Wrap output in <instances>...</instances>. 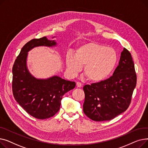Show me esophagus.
Listing matches in <instances>:
<instances>
[{
    "instance_id": "1",
    "label": "esophagus",
    "mask_w": 148,
    "mask_h": 148,
    "mask_svg": "<svg viewBox=\"0 0 148 148\" xmlns=\"http://www.w3.org/2000/svg\"><path fill=\"white\" fill-rule=\"evenodd\" d=\"M76 86H77V87H78V88H81L82 86V84L80 82H78L76 83Z\"/></svg>"
}]
</instances>
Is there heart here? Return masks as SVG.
<instances>
[{
  "label": "heart",
  "instance_id": "obj_1",
  "mask_svg": "<svg viewBox=\"0 0 148 148\" xmlns=\"http://www.w3.org/2000/svg\"><path fill=\"white\" fill-rule=\"evenodd\" d=\"M118 61V54L114 49L95 42L82 44L74 51V56L66 57L68 69L73 74L84 66V74L94 83L103 82L112 73Z\"/></svg>",
  "mask_w": 148,
  "mask_h": 148
}]
</instances>
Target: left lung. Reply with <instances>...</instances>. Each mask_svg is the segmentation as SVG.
<instances>
[{"mask_svg": "<svg viewBox=\"0 0 148 148\" xmlns=\"http://www.w3.org/2000/svg\"><path fill=\"white\" fill-rule=\"evenodd\" d=\"M136 83L134 62L131 53L124 48L112 76L84 86V114L94 121L113 119L128 108Z\"/></svg>", "mask_w": 148, "mask_h": 148, "instance_id": "obj_1", "label": "left lung"}]
</instances>
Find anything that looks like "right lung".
Returning a JSON list of instances; mask_svg holds the SVG:
<instances>
[{
  "instance_id": "add662e5",
  "label": "right lung",
  "mask_w": 148,
  "mask_h": 148,
  "mask_svg": "<svg viewBox=\"0 0 148 148\" xmlns=\"http://www.w3.org/2000/svg\"><path fill=\"white\" fill-rule=\"evenodd\" d=\"M46 36L27 42L21 50L12 67V89L15 99L27 113L38 119L50 118L60 109L63 95L75 86L70 82L54 76L47 80L34 78L26 67L27 52L35 47L55 45Z\"/></svg>"
}]
</instances>
